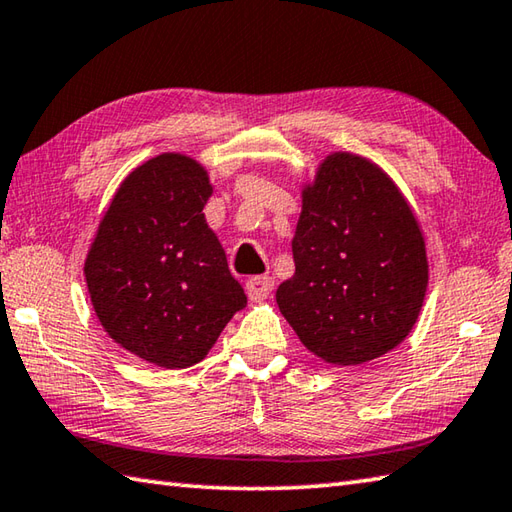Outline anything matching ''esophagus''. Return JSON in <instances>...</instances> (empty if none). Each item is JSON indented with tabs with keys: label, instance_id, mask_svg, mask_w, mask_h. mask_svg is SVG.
I'll return each instance as SVG.
<instances>
[{
	"label": "esophagus",
	"instance_id": "obj_1",
	"mask_svg": "<svg viewBox=\"0 0 512 512\" xmlns=\"http://www.w3.org/2000/svg\"><path fill=\"white\" fill-rule=\"evenodd\" d=\"M247 296L252 298V301H265V298L272 294L274 289V281L269 276H254L247 281Z\"/></svg>",
	"mask_w": 512,
	"mask_h": 512
}]
</instances>
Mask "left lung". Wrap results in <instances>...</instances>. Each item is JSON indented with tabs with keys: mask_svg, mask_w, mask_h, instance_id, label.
<instances>
[{
	"mask_svg": "<svg viewBox=\"0 0 512 512\" xmlns=\"http://www.w3.org/2000/svg\"><path fill=\"white\" fill-rule=\"evenodd\" d=\"M292 254L296 272L276 303L307 350L359 365L406 339L426 296V247L379 167L352 153L327 158L303 194Z\"/></svg>",
	"mask_w": 512,
	"mask_h": 512,
	"instance_id": "obj_1",
	"label": "left lung"
}]
</instances>
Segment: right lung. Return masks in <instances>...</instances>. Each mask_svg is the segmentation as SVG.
Masks as SVG:
<instances>
[{
	"instance_id": "add662e5",
	"label": "right lung",
	"mask_w": 512,
	"mask_h": 512,
	"mask_svg": "<svg viewBox=\"0 0 512 512\" xmlns=\"http://www.w3.org/2000/svg\"><path fill=\"white\" fill-rule=\"evenodd\" d=\"M209 178L198 162L165 153L122 182L86 258L89 294L104 330L162 368H189L247 296L205 209Z\"/></svg>"
}]
</instances>
